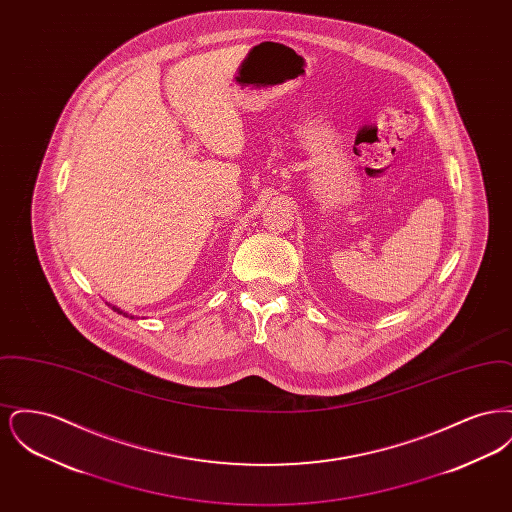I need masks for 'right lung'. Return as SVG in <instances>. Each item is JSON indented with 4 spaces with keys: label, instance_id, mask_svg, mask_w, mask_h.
I'll return each mask as SVG.
<instances>
[{
    "label": "right lung",
    "instance_id": "1",
    "mask_svg": "<svg viewBox=\"0 0 512 512\" xmlns=\"http://www.w3.org/2000/svg\"><path fill=\"white\" fill-rule=\"evenodd\" d=\"M113 309H115V311H117V313H121V315H124V313H122L121 309H117V307H113ZM124 317H126V315H124Z\"/></svg>",
    "mask_w": 512,
    "mask_h": 512
}]
</instances>
